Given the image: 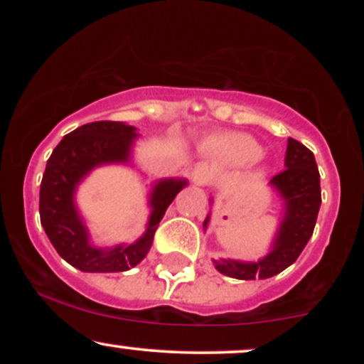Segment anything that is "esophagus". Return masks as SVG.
Listing matches in <instances>:
<instances>
[{
	"instance_id": "obj_1",
	"label": "esophagus",
	"mask_w": 364,
	"mask_h": 364,
	"mask_svg": "<svg viewBox=\"0 0 364 364\" xmlns=\"http://www.w3.org/2000/svg\"><path fill=\"white\" fill-rule=\"evenodd\" d=\"M192 181L196 186H207L212 181V168L205 166V164L197 166L192 172Z\"/></svg>"
}]
</instances>
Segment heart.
<instances>
[{
  "instance_id": "obj_1",
  "label": "heart",
  "mask_w": 364,
  "mask_h": 364,
  "mask_svg": "<svg viewBox=\"0 0 364 364\" xmlns=\"http://www.w3.org/2000/svg\"><path fill=\"white\" fill-rule=\"evenodd\" d=\"M203 149L212 156H215L228 164L235 166H245L257 161L262 156V146L255 139L247 134H222V136H212L203 142ZM265 172V168L258 171Z\"/></svg>"
}]
</instances>
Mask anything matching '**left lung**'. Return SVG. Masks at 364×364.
Instances as JSON below:
<instances>
[{
    "instance_id": "left-lung-1",
    "label": "left lung",
    "mask_w": 364,
    "mask_h": 364,
    "mask_svg": "<svg viewBox=\"0 0 364 364\" xmlns=\"http://www.w3.org/2000/svg\"><path fill=\"white\" fill-rule=\"evenodd\" d=\"M268 187H272L282 200V218L270 250L255 262L213 258V267L222 275L237 280H265L275 277L295 263L311 238L321 205V188L320 172L310 149L295 139H288L285 171L273 177ZM212 203L213 198H210V205ZM208 222L210 213L203 220V230H207Z\"/></svg>"
}]
</instances>
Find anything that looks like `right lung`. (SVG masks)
<instances>
[{"label":"right lung","instance_id":"obj_1","mask_svg":"<svg viewBox=\"0 0 364 364\" xmlns=\"http://www.w3.org/2000/svg\"><path fill=\"white\" fill-rule=\"evenodd\" d=\"M137 129L126 122L99 121L84 124L64 136L48 159L39 191L41 225L56 252L69 265L89 273L131 270L144 260L152 247L154 233L167 207L187 178H161L149 191L151 208L146 230L136 242L114 247H96L76 203L77 187L94 168L102 166H132Z\"/></svg>","mask_w":364,"mask_h":364}]
</instances>
